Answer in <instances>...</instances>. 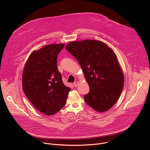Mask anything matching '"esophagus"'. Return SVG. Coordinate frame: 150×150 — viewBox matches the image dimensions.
I'll use <instances>...</instances> for the list:
<instances>
[{"instance_id": "1", "label": "esophagus", "mask_w": 150, "mask_h": 150, "mask_svg": "<svg viewBox=\"0 0 150 150\" xmlns=\"http://www.w3.org/2000/svg\"><path fill=\"white\" fill-rule=\"evenodd\" d=\"M78 84H79V82L78 81H75L74 83V87H76L78 85Z\"/></svg>"}]
</instances>
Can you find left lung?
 <instances>
[{
  "label": "left lung",
  "mask_w": 150,
  "mask_h": 150,
  "mask_svg": "<svg viewBox=\"0 0 150 150\" xmlns=\"http://www.w3.org/2000/svg\"><path fill=\"white\" fill-rule=\"evenodd\" d=\"M65 48L80 64L88 83L90 92L83 96L85 103L98 112L111 109L124 84V75L113 50L93 40L72 41Z\"/></svg>",
  "instance_id": "left-lung-1"
}]
</instances>
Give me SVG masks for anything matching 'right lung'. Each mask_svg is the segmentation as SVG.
I'll return each instance as SVG.
<instances>
[{
  "mask_svg": "<svg viewBox=\"0 0 150 150\" xmlns=\"http://www.w3.org/2000/svg\"><path fill=\"white\" fill-rule=\"evenodd\" d=\"M64 44L49 45L33 51L23 74V89L35 108L46 115L57 113L67 103L71 88L65 86L57 67Z\"/></svg>",
  "mask_w": 150,
  "mask_h": 150,
  "instance_id": "right-lung-1",
  "label": "right lung"
}]
</instances>
